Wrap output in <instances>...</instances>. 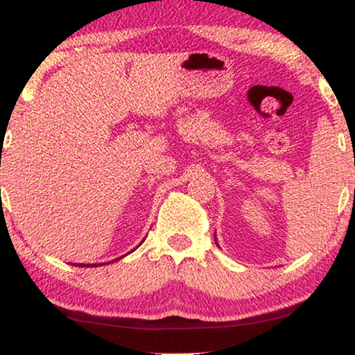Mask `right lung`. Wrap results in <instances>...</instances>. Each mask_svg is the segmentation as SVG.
<instances>
[{
	"instance_id": "add662e5",
	"label": "right lung",
	"mask_w": 355,
	"mask_h": 355,
	"mask_svg": "<svg viewBox=\"0 0 355 355\" xmlns=\"http://www.w3.org/2000/svg\"><path fill=\"white\" fill-rule=\"evenodd\" d=\"M116 260H119V259H116ZM79 266H95V265H79Z\"/></svg>"
}]
</instances>
